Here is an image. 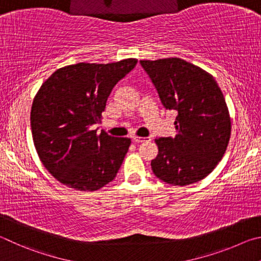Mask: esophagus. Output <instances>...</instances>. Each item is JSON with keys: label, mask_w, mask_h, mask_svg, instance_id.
<instances>
[{"label": "esophagus", "mask_w": 261, "mask_h": 261, "mask_svg": "<svg viewBox=\"0 0 261 261\" xmlns=\"http://www.w3.org/2000/svg\"><path fill=\"white\" fill-rule=\"evenodd\" d=\"M150 141L151 139L150 138H140V136H134L133 138V142L134 143H142V142H144V141Z\"/></svg>", "instance_id": "34e87169"}]
</instances>
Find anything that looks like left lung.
Returning a JSON list of instances; mask_svg holds the SVG:
<instances>
[{"label": "left lung", "instance_id": "left-lung-1", "mask_svg": "<svg viewBox=\"0 0 261 261\" xmlns=\"http://www.w3.org/2000/svg\"><path fill=\"white\" fill-rule=\"evenodd\" d=\"M140 63L165 109L177 112L175 138L154 140L158 154L152 172L173 186L203 180L221 161L230 139L231 119L220 87L212 74L185 59Z\"/></svg>", "mask_w": 261, "mask_h": 261}]
</instances>
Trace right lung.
Listing matches in <instances>:
<instances>
[{"instance_id": "1", "label": "right lung", "mask_w": 261, "mask_h": 261, "mask_svg": "<svg viewBox=\"0 0 261 261\" xmlns=\"http://www.w3.org/2000/svg\"><path fill=\"white\" fill-rule=\"evenodd\" d=\"M136 58L58 68L36 93L31 128L40 161L68 188L96 191L116 177L130 139L113 138L97 129L110 93L133 70Z\"/></svg>"}]
</instances>
